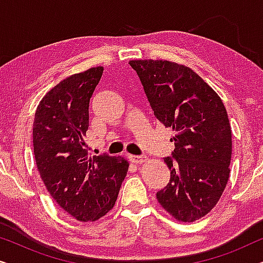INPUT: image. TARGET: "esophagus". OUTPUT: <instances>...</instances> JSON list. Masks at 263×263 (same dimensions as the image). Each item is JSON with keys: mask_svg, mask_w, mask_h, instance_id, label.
<instances>
[{"mask_svg": "<svg viewBox=\"0 0 263 263\" xmlns=\"http://www.w3.org/2000/svg\"><path fill=\"white\" fill-rule=\"evenodd\" d=\"M129 159H130L132 163L142 164V163H145V161L147 160V157H143V156H129Z\"/></svg>", "mask_w": 263, "mask_h": 263, "instance_id": "obj_1", "label": "esophagus"}]
</instances>
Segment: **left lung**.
Returning a JSON list of instances; mask_svg holds the SVG:
<instances>
[{"mask_svg": "<svg viewBox=\"0 0 263 263\" xmlns=\"http://www.w3.org/2000/svg\"><path fill=\"white\" fill-rule=\"evenodd\" d=\"M143 86L154 116L172 128L175 149L164 161L170 182L158 202L178 221L192 222L210 213L230 175L232 134L219 97L189 67L170 61H129Z\"/></svg>", "mask_w": 263, "mask_h": 263, "instance_id": "obj_1", "label": "left lung"}]
</instances>
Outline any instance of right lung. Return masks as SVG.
I'll list each match as a JSON object with an SVG mask.
<instances>
[{
    "label": "right lung",
    "instance_id": "add662e5",
    "mask_svg": "<svg viewBox=\"0 0 263 263\" xmlns=\"http://www.w3.org/2000/svg\"><path fill=\"white\" fill-rule=\"evenodd\" d=\"M103 67L64 79L37 106L33 152L42 181L64 212L79 221H96L112 210L129 163L122 157L93 156L84 138L89 99Z\"/></svg>",
    "mask_w": 263,
    "mask_h": 263
}]
</instances>
